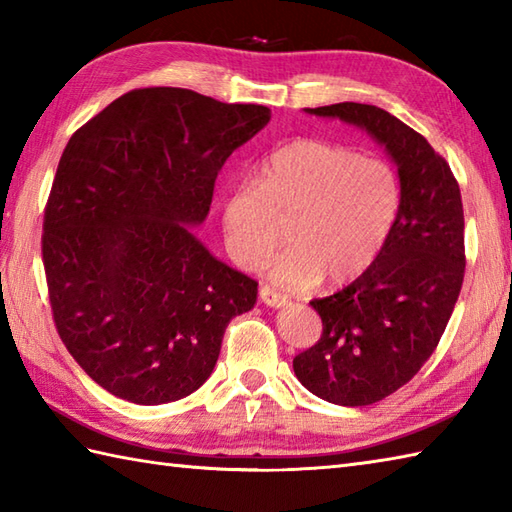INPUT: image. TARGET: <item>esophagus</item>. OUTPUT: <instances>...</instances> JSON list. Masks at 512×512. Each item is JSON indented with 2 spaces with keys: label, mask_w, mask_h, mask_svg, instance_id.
Returning a JSON list of instances; mask_svg holds the SVG:
<instances>
[{
  "label": "esophagus",
  "mask_w": 512,
  "mask_h": 512,
  "mask_svg": "<svg viewBox=\"0 0 512 512\" xmlns=\"http://www.w3.org/2000/svg\"><path fill=\"white\" fill-rule=\"evenodd\" d=\"M259 297H262V301L270 308H279V306H286V303H288V297L284 295V292H277L275 288H270V286L259 288Z\"/></svg>",
  "instance_id": "34e87169"
}]
</instances>
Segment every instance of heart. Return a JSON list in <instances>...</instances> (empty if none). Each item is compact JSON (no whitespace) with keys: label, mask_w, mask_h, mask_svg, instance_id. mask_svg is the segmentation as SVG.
I'll return each mask as SVG.
<instances>
[{"label":"heart","mask_w":512,"mask_h":512,"mask_svg":"<svg viewBox=\"0 0 512 512\" xmlns=\"http://www.w3.org/2000/svg\"><path fill=\"white\" fill-rule=\"evenodd\" d=\"M402 204L398 171L385 158L301 138L275 149L228 187L222 202L226 246L239 266L255 268L284 235L292 242L268 273L292 288L325 277L341 286L365 275L383 253Z\"/></svg>","instance_id":"heart-1"}]
</instances>
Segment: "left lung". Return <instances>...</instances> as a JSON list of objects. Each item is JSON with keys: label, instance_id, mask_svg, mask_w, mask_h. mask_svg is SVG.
Listing matches in <instances>:
<instances>
[{"label": "left lung", "instance_id": "left-lung-1", "mask_svg": "<svg viewBox=\"0 0 512 512\" xmlns=\"http://www.w3.org/2000/svg\"><path fill=\"white\" fill-rule=\"evenodd\" d=\"M306 112L363 127L398 167L402 204L383 253L347 288L310 301L321 339L292 361L314 396L365 407L418 374L451 319L466 266L460 184L427 138L376 105Z\"/></svg>", "mask_w": 512, "mask_h": 512}]
</instances>
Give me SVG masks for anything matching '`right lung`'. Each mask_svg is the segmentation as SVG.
I'll return each mask as SVG.
<instances>
[{
  "label": "right lung",
  "instance_id": "1",
  "mask_svg": "<svg viewBox=\"0 0 512 512\" xmlns=\"http://www.w3.org/2000/svg\"><path fill=\"white\" fill-rule=\"evenodd\" d=\"M270 121L264 105L182 88L123 94L76 129L43 213L52 319L94 383L136 405L193 394L257 281L222 264L202 224L217 171Z\"/></svg>",
  "mask_w": 512,
  "mask_h": 512
}]
</instances>
